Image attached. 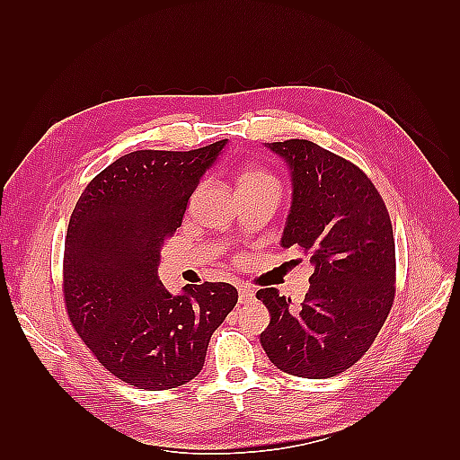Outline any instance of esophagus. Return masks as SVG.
Instances as JSON below:
<instances>
[{"instance_id": "obj_1", "label": "esophagus", "mask_w": 460, "mask_h": 460, "mask_svg": "<svg viewBox=\"0 0 460 460\" xmlns=\"http://www.w3.org/2000/svg\"><path fill=\"white\" fill-rule=\"evenodd\" d=\"M239 302L241 305H251V302H255V290H251L249 287H239Z\"/></svg>"}]
</instances>
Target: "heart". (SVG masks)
Returning a JSON list of instances; mask_svg holds the SVG:
<instances>
[{"label": "heart", "instance_id": "heart-1", "mask_svg": "<svg viewBox=\"0 0 460 460\" xmlns=\"http://www.w3.org/2000/svg\"><path fill=\"white\" fill-rule=\"evenodd\" d=\"M245 188H279L275 175L262 168H245L239 173L237 190Z\"/></svg>", "mask_w": 460, "mask_h": 460}]
</instances>
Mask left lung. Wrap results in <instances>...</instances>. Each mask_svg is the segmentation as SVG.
Here are the masks:
<instances>
[{"label": "left lung", "mask_w": 460, "mask_h": 460, "mask_svg": "<svg viewBox=\"0 0 460 460\" xmlns=\"http://www.w3.org/2000/svg\"><path fill=\"white\" fill-rule=\"evenodd\" d=\"M267 148L288 164L292 178L280 245L298 247L314 272L298 310L277 288L257 292L270 314L261 346L290 376L334 377L366 354L394 306L392 219L376 185L349 160L310 140Z\"/></svg>", "instance_id": "left-lung-1"}]
</instances>
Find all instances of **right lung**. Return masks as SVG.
Instances as JSON below:
<instances>
[{"label": "right lung", "mask_w": 460, "mask_h": 460, "mask_svg": "<svg viewBox=\"0 0 460 460\" xmlns=\"http://www.w3.org/2000/svg\"><path fill=\"white\" fill-rule=\"evenodd\" d=\"M225 144L126 154L94 175L71 213L66 314L93 356L136 389L162 392L191 381L211 334L237 305V288L227 282L172 296L158 279L160 249Z\"/></svg>", "instance_id": "1"}]
</instances>
